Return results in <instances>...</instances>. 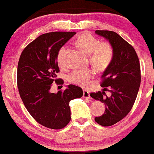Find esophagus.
<instances>
[{
	"instance_id": "1",
	"label": "esophagus",
	"mask_w": 154,
	"mask_h": 154,
	"mask_svg": "<svg viewBox=\"0 0 154 154\" xmlns=\"http://www.w3.org/2000/svg\"><path fill=\"white\" fill-rule=\"evenodd\" d=\"M83 97L85 98H88V99H91V97L90 96V94L89 92L87 91L86 90H83Z\"/></svg>"
}]
</instances>
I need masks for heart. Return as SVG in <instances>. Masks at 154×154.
I'll return each instance as SVG.
<instances>
[{
	"label": "heart",
	"mask_w": 154,
	"mask_h": 154,
	"mask_svg": "<svg viewBox=\"0 0 154 154\" xmlns=\"http://www.w3.org/2000/svg\"><path fill=\"white\" fill-rule=\"evenodd\" d=\"M78 47L89 54V60L93 66L99 71H104L109 68L114 56V49L112 44L108 42H100L99 39L91 33H84L80 35L75 41ZM66 47H60L56 60L59 66H63L64 54ZM95 75L91 68L75 69L68 75L70 83L86 88L89 86L91 79Z\"/></svg>",
	"instance_id": "heart-1"
}]
</instances>
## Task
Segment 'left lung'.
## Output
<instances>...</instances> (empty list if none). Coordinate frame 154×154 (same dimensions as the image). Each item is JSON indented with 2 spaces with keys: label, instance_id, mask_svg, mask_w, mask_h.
Returning a JSON list of instances; mask_svg holds the SVG:
<instances>
[{
  "label": "left lung",
  "instance_id": "1",
  "mask_svg": "<svg viewBox=\"0 0 154 154\" xmlns=\"http://www.w3.org/2000/svg\"><path fill=\"white\" fill-rule=\"evenodd\" d=\"M95 32L109 40L114 49V59L101 76L100 82L104 91L110 88L112 95L108 97L104 91L90 94L105 105V112L95 118L96 122L111 126L125 117L135 103L141 82L140 65L135 49L119 35L110 31Z\"/></svg>",
  "mask_w": 154,
  "mask_h": 154
}]
</instances>
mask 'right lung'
<instances>
[{
	"instance_id": "right-lung-1",
	"label": "right lung",
	"mask_w": 154,
	"mask_h": 154,
	"mask_svg": "<svg viewBox=\"0 0 154 154\" xmlns=\"http://www.w3.org/2000/svg\"><path fill=\"white\" fill-rule=\"evenodd\" d=\"M75 33L41 35L25 47L19 60L17 80L21 98L32 117L51 129H61L68 124L70 101L83 96L82 88L72 84L57 94L50 92L53 82L63 84V80L56 78L60 71L56 57L60 47Z\"/></svg>"
}]
</instances>
